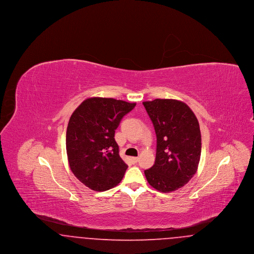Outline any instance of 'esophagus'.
<instances>
[{"instance_id":"obj_1","label":"esophagus","mask_w":254,"mask_h":254,"mask_svg":"<svg viewBox=\"0 0 254 254\" xmlns=\"http://www.w3.org/2000/svg\"><path fill=\"white\" fill-rule=\"evenodd\" d=\"M138 159H139L138 157H131L130 158V161H131L132 164H136L138 162Z\"/></svg>"}]
</instances>
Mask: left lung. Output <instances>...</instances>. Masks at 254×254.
Returning <instances> with one entry per match:
<instances>
[{
	"mask_svg": "<svg viewBox=\"0 0 254 254\" xmlns=\"http://www.w3.org/2000/svg\"><path fill=\"white\" fill-rule=\"evenodd\" d=\"M157 137L155 163L145 170L148 184L161 192L181 189L196 173L201 157L198 120L184 102L155 99L143 103Z\"/></svg>",
	"mask_w": 254,
	"mask_h": 254,
	"instance_id": "left-lung-1",
	"label": "left lung"
}]
</instances>
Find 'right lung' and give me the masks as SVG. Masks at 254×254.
Masks as SVG:
<instances>
[{
  "label": "right lung",
  "instance_id": "1",
  "mask_svg": "<svg viewBox=\"0 0 254 254\" xmlns=\"http://www.w3.org/2000/svg\"><path fill=\"white\" fill-rule=\"evenodd\" d=\"M135 106L93 97L74 110L66 129V154L75 177L90 190L105 191L123 179L127 165L119 155L114 135L122 118Z\"/></svg>",
  "mask_w": 254,
  "mask_h": 254
}]
</instances>
